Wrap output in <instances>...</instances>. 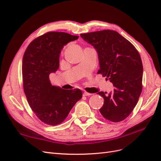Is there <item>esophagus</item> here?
<instances>
[{
  "instance_id": "34e87169",
  "label": "esophagus",
  "mask_w": 161,
  "mask_h": 161,
  "mask_svg": "<svg viewBox=\"0 0 161 161\" xmlns=\"http://www.w3.org/2000/svg\"><path fill=\"white\" fill-rule=\"evenodd\" d=\"M82 95H83V96H90V95H91L92 94L91 93H89V92H83V94H82Z\"/></svg>"
}]
</instances>
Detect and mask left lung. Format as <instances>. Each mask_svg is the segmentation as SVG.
Instances as JSON below:
<instances>
[{
	"label": "left lung",
	"mask_w": 161,
	"mask_h": 161,
	"mask_svg": "<svg viewBox=\"0 0 161 161\" xmlns=\"http://www.w3.org/2000/svg\"><path fill=\"white\" fill-rule=\"evenodd\" d=\"M80 37L95 47L98 53V74L106 77L115 89L103 97L99 109L103 118L113 122L125 119L138 103L142 89L143 66L138 50L131 43L113 30L80 34Z\"/></svg>",
	"instance_id": "left-lung-1"
}]
</instances>
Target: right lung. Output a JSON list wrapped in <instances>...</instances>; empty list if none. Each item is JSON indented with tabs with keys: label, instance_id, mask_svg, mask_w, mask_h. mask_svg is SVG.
Wrapping results in <instances>:
<instances>
[{
	"label": "right lung",
	"instance_id": "1",
	"mask_svg": "<svg viewBox=\"0 0 161 161\" xmlns=\"http://www.w3.org/2000/svg\"><path fill=\"white\" fill-rule=\"evenodd\" d=\"M78 38L79 36L64 32H47L33 40L24 53V92L33 111L46 124H61L82 98L80 89L65 90L52 86L49 78L59 68L62 48Z\"/></svg>",
	"mask_w": 161,
	"mask_h": 161
}]
</instances>
